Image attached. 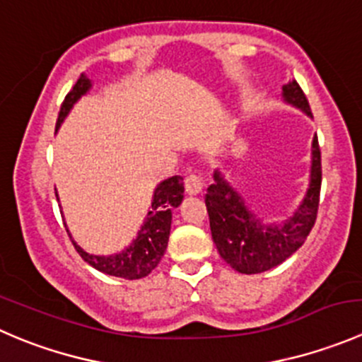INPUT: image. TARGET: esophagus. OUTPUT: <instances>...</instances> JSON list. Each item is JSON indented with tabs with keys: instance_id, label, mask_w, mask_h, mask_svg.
Returning <instances> with one entry per match:
<instances>
[{
	"instance_id": "34e87169",
	"label": "esophagus",
	"mask_w": 362,
	"mask_h": 362,
	"mask_svg": "<svg viewBox=\"0 0 362 362\" xmlns=\"http://www.w3.org/2000/svg\"><path fill=\"white\" fill-rule=\"evenodd\" d=\"M202 189H203V178L199 177L198 173L187 175V178H185V191H187L189 194H198Z\"/></svg>"
}]
</instances>
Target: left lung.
I'll return each mask as SVG.
<instances>
[{
	"mask_svg": "<svg viewBox=\"0 0 362 362\" xmlns=\"http://www.w3.org/2000/svg\"><path fill=\"white\" fill-rule=\"evenodd\" d=\"M281 99L313 118L306 95L297 81L283 86ZM322 185L320 148L317 136L311 143V168L308 191L299 209L279 223H265L256 216L240 192L230 185L219 170L205 194L212 240L221 258L240 274H259L274 269L293 255L313 228L317 219Z\"/></svg>",
	"mask_w": 362,
	"mask_h": 362,
	"instance_id": "1",
	"label": "left lung"
}]
</instances>
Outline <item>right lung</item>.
Listing matches in <instances>:
<instances>
[{"instance_id":"1","label":"right lung","mask_w":362,"mask_h":362,"mask_svg":"<svg viewBox=\"0 0 362 362\" xmlns=\"http://www.w3.org/2000/svg\"><path fill=\"white\" fill-rule=\"evenodd\" d=\"M92 90V81L86 76L81 74L77 83L74 88L66 93L65 100L59 110L58 122H56V129L63 124L66 115L72 111L74 104L86 95ZM58 199V194H56ZM184 199V178L180 175L166 178L160 184H157L156 191L152 196V205H150L148 214H146L145 221H143L141 228L138 230V237L120 249L113 255H92V252L84 251L79 244L72 238L69 231L70 238L74 242V247L81 255V258L97 269L99 272H104L107 276H115V278L124 279H141L148 276L157 265H159L160 258L164 256V251L168 247V240H170V230H171V210L177 209Z\"/></svg>"}]
</instances>
